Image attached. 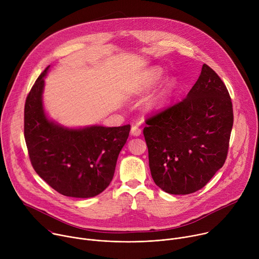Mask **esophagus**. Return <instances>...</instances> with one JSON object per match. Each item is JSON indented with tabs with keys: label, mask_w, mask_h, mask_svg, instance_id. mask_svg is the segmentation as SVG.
Masks as SVG:
<instances>
[{
	"label": "esophagus",
	"mask_w": 259,
	"mask_h": 259,
	"mask_svg": "<svg viewBox=\"0 0 259 259\" xmlns=\"http://www.w3.org/2000/svg\"><path fill=\"white\" fill-rule=\"evenodd\" d=\"M131 134L134 136H139L141 134V128L137 125H133L131 128Z\"/></svg>",
	"instance_id": "34e87169"
}]
</instances>
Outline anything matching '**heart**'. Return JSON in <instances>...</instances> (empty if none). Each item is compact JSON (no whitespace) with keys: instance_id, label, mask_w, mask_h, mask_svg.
<instances>
[{"instance_id":"heart-1","label":"heart","mask_w":259,"mask_h":259,"mask_svg":"<svg viewBox=\"0 0 259 259\" xmlns=\"http://www.w3.org/2000/svg\"><path fill=\"white\" fill-rule=\"evenodd\" d=\"M162 76H163V70H162V68H160V67H155V68L151 69V71H149V73H147L146 78L144 79V81H143V83H142V86H141L142 90H147V89H151L152 87H154V86L162 79ZM172 86H173V83H172V82H169L168 85H167V87H166L157 97H155V98L150 102V104H151V105H156V104H158L159 102H161L162 99L164 98V96H165V95L168 93V91L172 88Z\"/></svg>"}]
</instances>
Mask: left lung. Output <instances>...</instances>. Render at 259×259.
<instances>
[{"instance_id":"left-lung-1","label":"left lung","mask_w":259,"mask_h":259,"mask_svg":"<svg viewBox=\"0 0 259 259\" xmlns=\"http://www.w3.org/2000/svg\"><path fill=\"white\" fill-rule=\"evenodd\" d=\"M144 139L157 186L171 195L204 188L224 166L234 124L230 93L206 63L186 98L145 119Z\"/></svg>"}]
</instances>
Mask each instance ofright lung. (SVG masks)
<instances>
[{
    "mask_svg": "<svg viewBox=\"0 0 259 259\" xmlns=\"http://www.w3.org/2000/svg\"><path fill=\"white\" fill-rule=\"evenodd\" d=\"M48 68L34 82L24 104V138L30 163L36 174L59 194L95 197L114 177L130 125L67 129L50 122L42 103Z\"/></svg>",
    "mask_w": 259,
    "mask_h": 259,
    "instance_id": "right-lung-1",
    "label": "right lung"
}]
</instances>
